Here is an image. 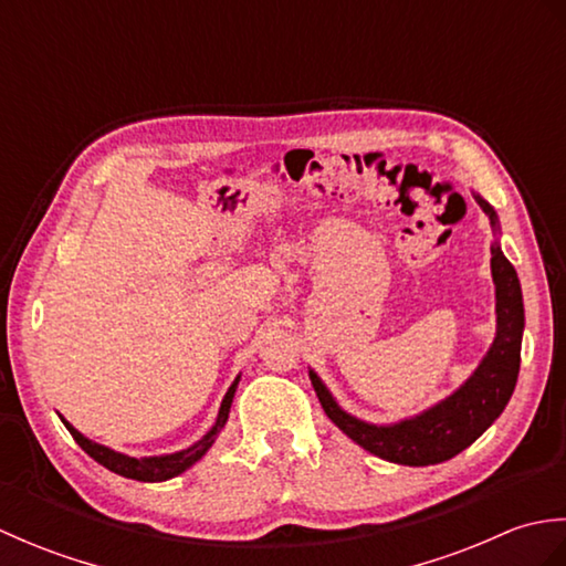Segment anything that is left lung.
Segmentation results:
<instances>
[{"mask_svg": "<svg viewBox=\"0 0 566 566\" xmlns=\"http://www.w3.org/2000/svg\"><path fill=\"white\" fill-rule=\"evenodd\" d=\"M474 199L489 216L496 235L494 243H491V276H494L496 286V335L482 363L476 365L464 384H460V389H454L450 396H444L442 401L426 408L418 416L377 426L347 413L316 371L308 369L323 411L333 423L359 448L394 464L428 467L452 460L503 413V408L513 396L515 381H518L521 343L525 331L518 272L513 270V264L501 250L499 213L476 191Z\"/></svg>", "mask_w": 566, "mask_h": 566, "instance_id": "8db88e82", "label": "left lung"}]
</instances>
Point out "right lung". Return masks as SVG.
Listing matches in <instances>:
<instances>
[{
  "label": "right lung",
  "instance_id": "add662e5",
  "mask_svg": "<svg viewBox=\"0 0 566 566\" xmlns=\"http://www.w3.org/2000/svg\"><path fill=\"white\" fill-rule=\"evenodd\" d=\"M238 381H240V375L233 379L231 387H228L223 401H221V408H219V416H216V423L211 426L207 436L197 440L195 444H189L187 450L170 452V454L130 457V454H124V452H116L112 448H106V444H99V442H94L90 438H84L75 426L67 423V420L60 413L57 416H60V420H63L65 428L70 430V436L75 438L80 448L87 452L94 462H99L102 467L109 469V472L122 474L126 479H136V482H150V484L153 482H167V479L187 472L189 467H195L201 460V457L209 452V448L216 442V438H219V432L226 426L228 413H231V403H233V396H235V389H238Z\"/></svg>",
  "mask_w": 566,
  "mask_h": 566
}]
</instances>
